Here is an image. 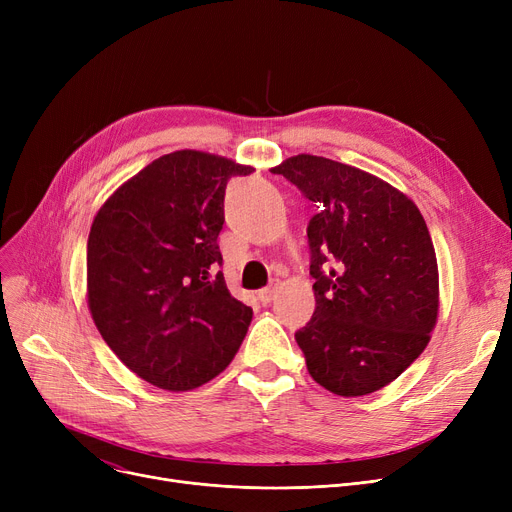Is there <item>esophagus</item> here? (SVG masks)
I'll return each mask as SVG.
<instances>
[{
  "label": "esophagus",
  "mask_w": 512,
  "mask_h": 512,
  "mask_svg": "<svg viewBox=\"0 0 512 512\" xmlns=\"http://www.w3.org/2000/svg\"><path fill=\"white\" fill-rule=\"evenodd\" d=\"M276 292H278V284H270L257 292V299L261 301V305H270L276 297Z\"/></svg>",
  "instance_id": "esophagus-1"
}]
</instances>
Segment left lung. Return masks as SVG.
I'll return each mask as SVG.
<instances>
[{
  "label": "left lung",
  "instance_id": "8db88e82",
  "mask_svg": "<svg viewBox=\"0 0 512 512\" xmlns=\"http://www.w3.org/2000/svg\"><path fill=\"white\" fill-rule=\"evenodd\" d=\"M317 203L307 236L315 311L294 334L338 396L382 390L423 351L440 309L438 261L417 205L386 180L301 153L272 168Z\"/></svg>",
  "mask_w": 512,
  "mask_h": 512
}]
</instances>
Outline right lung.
<instances>
[{
    "mask_svg": "<svg viewBox=\"0 0 512 512\" xmlns=\"http://www.w3.org/2000/svg\"><path fill=\"white\" fill-rule=\"evenodd\" d=\"M251 166L195 149L151 161L107 199L87 242V301L101 338L141 380L170 392L220 375L253 309L218 272L224 195Z\"/></svg>",
    "mask_w": 512,
    "mask_h": 512,
    "instance_id": "right-lung-1",
    "label": "right lung"
}]
</instances>
